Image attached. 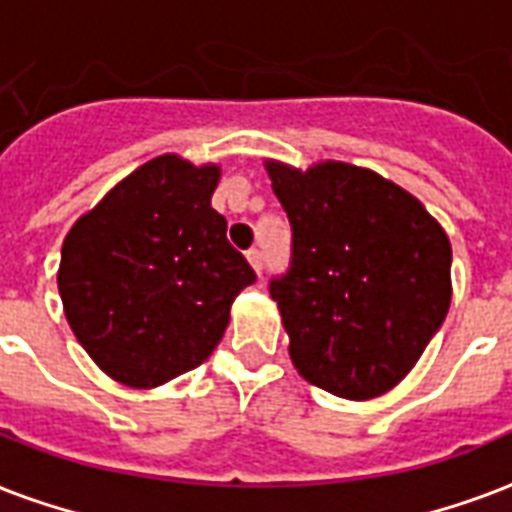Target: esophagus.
<instances>
[{
    "label": "esophagus",
    "mask_w": 512,
    "mask_h": 512,
    "mask_svg": "<svg viewBox=\"0 0 512 512\" xmlns=\"http://www.w3.org/2000/svg\"><path fill=\"white\" fill-rule=\"evenodd\" d=\"M248 261H251V267L256 269V275L261 277V272H264V256H261L259 248H251V251H248Z\"/></svg>",
    "instance_id": "34e87169"
}]
</instances>
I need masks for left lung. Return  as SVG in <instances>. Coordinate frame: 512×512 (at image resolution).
Segmentation results:
<instances>
[{
	"mask_svg": "<svg viewBox=\"0 0 512 512\" xmlns=\"http://www.w3.org/2000/svg\"><path fill=\"white\" fill-rule=\"evenodd\" d=\"M291 224V264L269 280L307 382L382 395L414 368L451 304V243L425 205L374 170L267 162Z\"/></svg>",
	"mask_w": 512,
	"mask_h": 512,
	"instance_id": "8db88e82",
	"label": "left lung"
}]
</instances>
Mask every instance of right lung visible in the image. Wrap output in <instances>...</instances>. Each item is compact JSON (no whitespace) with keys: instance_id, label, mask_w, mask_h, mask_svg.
<instances>
[{"instance_id":"right-lung-1","label":"right lung","mask_w":512,"mask_h":512,"mask_svg":"<svg viewBox=\"0 0 512 512\" xmlns=\"http://www.w3.org/2000/svg\"><path fill=\"white\" fill-rule=\"evenodd\" d=\"M219 168L165 154L133 170L63 240L58 291L71 331L106 374L157 387L224 336L256 272L211 208Z\"/></svg>"}]
</instances>
